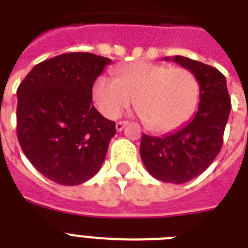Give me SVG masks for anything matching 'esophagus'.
I'll list each match as a JSON object with an SVG mask.
<instances>
[{"mask_svg": "<svg viewBox=\"0 0 248 248\" xmlns=\"http://www.w3.org/2000/svg\"><path fill=\"white\" fill-rule=\"evenodd\" d=\"M128 122H126V121H120V122H117L116 124V128H117V131H122L124 128V126L127 124Z\"/></svg>", "mask_w": 248, "mask_h": 248, "instance_id": "esophagus-1", "label": "esophagus"}]
</instances>
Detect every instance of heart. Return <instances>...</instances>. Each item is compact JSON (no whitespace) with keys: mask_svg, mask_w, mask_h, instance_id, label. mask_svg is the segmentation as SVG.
Listing matches in <instances>:
<instances>
[{"mask_svg":"<svg viewBox=\"0 0 248 248\" xmlns=\"http://www.w3.org/2000/svg\"><path fill=\"white\" fill-rule=\"evenodd\" d=\"M117 78L99 77L93 96L97 109L116 118L135 99V108L149 130L170 132L193 116L200 99V83L185 68L136 62L116 71Z\"/></svg>","mask_w":248,"mask_h":248,"instance_id":"heart-1","label":"heart"}]
</instances>
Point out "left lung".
<instances>
[{"mask_svg": "<svg viewBox=\"0 0 248 248\" xmlns=\"http://www.w3.org/2000/svg\"><path fill=\"white\" fill-rule=\"evenodd\" d=\"M171 60L189 69L198 79V110L192 121L176 131L161 138L143 134L140 155L152 176L165 183L183 184L201 175L219 155L232 104L221 72L185 56H172Z\"/></svg>", "mask_w": 248, "mask_h": 248, "instance_id": "8db88e82", "label": "left lung"}]
</instances>
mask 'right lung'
Instances as JSON below:
<instances>
[{"mask_svg":"<svg viewBox=\"0 0 248 248\" xmlns=\"http://www.w3.org/2000/svg\"><path fill=\"white\" fill-rule=\"evenodd\" d=\"M110 59L69 52L37 64L17 87L16 135L45 177L78 185L104 162L116 124L93 105V86Z\"/></svg>","mask_w":248,"mask_h":248,"instance_id":"right-lung-1","label":"right lung"}]
</instances>
